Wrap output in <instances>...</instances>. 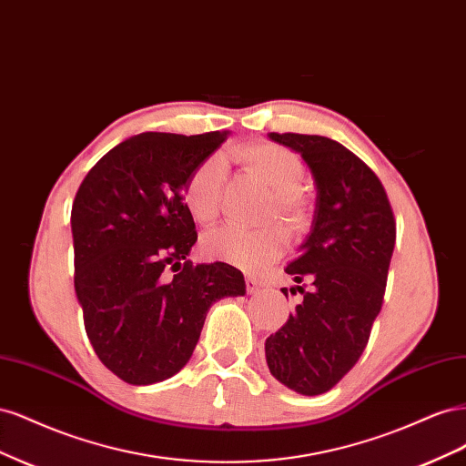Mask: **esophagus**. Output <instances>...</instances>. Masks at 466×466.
<instances>
[{"instance_id":"34e87169","label":"esophagus","mask_w":466,"mask_h":466,"mask_svg":"<svg viewBox=\"0 0 466 466\" xmlns=\"http://www.w3.org/2000/svg\"><path fill=\"white\" fill-rule=\"evenodd\" d=\"M260 288H262V284H260V281H258L257 278L247 276V291H248V293H258Z\"/></svg>"}]
</instances>
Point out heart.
Listing matches in <instances>:
<instances>
[{"instance_id":"b5f03b06","label":"heart","mask_w":466,"mask_h":466,"mask_svg":"<svg viewBox=\"0 0 466 466\" xmlns=\"http://www.w3.org/2000/svg\"><path fill=\"white\" fill-rule=\"evenodd\" d=\"M235 155L274 192V214L286 223H298L303 218V198L298 188L305 178V165L299 155L278 144H250L237 149ZM225 159L221 155H211L188 177L185 202L196 223L208 225L219 216ZM284 247L286 237L278 228L250 231L231 223L209 231L202 241V252L208 258L252 272L274 262L284 252Z\"/></svg>"}]
</instances>
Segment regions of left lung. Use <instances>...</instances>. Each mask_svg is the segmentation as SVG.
Masks as SVG:
<instances>
[{"label":"left lung","mask_w":466,"mask_h":466,"mask_svg":"<svg viewBox=\"0 0 466 466\" xmlns=\"http://www.w3.org/2000/svg\"><path fill=\"white\" fill-rule=\"evenodd\" d=\"M268 137L301 155L317 200L311 231L286 266L298 284L289 291L298 289L303 299L266 338V363L281 385L315 397L354 368L368 346L383 305L397 225L377 175L342 144L305 134Z\"/></svg>","instance_id":"left-lung-1"}]
</instances>
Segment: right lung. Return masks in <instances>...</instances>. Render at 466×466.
<instances>
[{"instance_id":"1","label":"right lung","mask_w":466,"mask_h":466,"mask_svg":"<svg viewBox=\"0 0 466 466\" xmlns=\"http://www.w3.org/2000/svg\"><path fill=\"white\" fill-rule=\"evenodd\" d=\"M228 136H132L98 159L76 194V295L95 354L126 383L178 373L208 309L247 293L237 268L188 260L198 233L187 180Z\"/></svg>"}]
</instances>
